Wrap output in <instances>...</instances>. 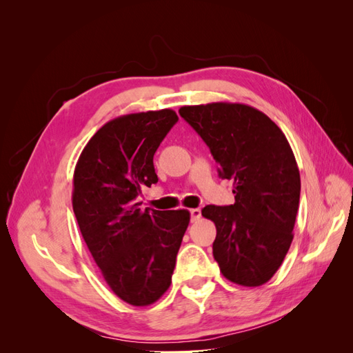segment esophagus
<instances>
[{
	"label": "esophagus",
	"instance_id": "esophagus-1",
	"mask_svg": "<svg viewBox=\"0 0 353 353\" xmlns=\"http://www.w3.org/2000/svg\"><path fill=\"white\" fill-rule=\"evenodd\" d=\"M190 215H191V221H197L201 216V210L200 209H190Z\"/></svg>",
	"mask_w": 353,
	"mask_h": 353
}]
</instances>
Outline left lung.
I'll return each instance as SVG.
<instances>
[{"label": "left lung", "mask_w": 353, "mask_h": 353, "mask_svg": "<svg viewBox=\"0 0 353 353\" xmlns=\"http://www.w3.org/2000/svg\"><path fill=\"white\" fill-rule=\"evenodd\" d=\"M179 114L210 148L219 176L234 179V205L201 209L216 227L213 258L227 280L262 285L279 271L293 240L301 175L292 147L280 128L250 105H184Z\"/></svg>", "instance_id": "obj_1"}]
</instances>
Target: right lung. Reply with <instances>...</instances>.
Segmentation results:
<instances>
[{
  "label": "right lung",
  "instance_id": "add662e5",
  "mask_svg": "<svg viewBox=\"0 0 353 353\" xmlns=\"http://www.w3.org/2000/svg\"><path fill=\"white\" fill-rule=\"evenodd\" d=\"M178 122L174 110L125 114L103 125L82 150L72 205L82 237L113 293L134 306L168 290L190 212L140 209L157 183L153 156Z\"/></svg>",
  "mask_w": 353,
  "mask_h": 353
}]
</instances>
